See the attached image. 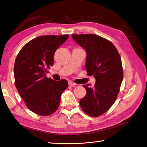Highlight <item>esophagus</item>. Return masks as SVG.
I'll return each mask as SVG.
<instances>
[{
	"mask_svg": "<svg viewBox=\"0 0 147 147\" xmlns=\"http://www.w3.org/2000/svg\"><path fill=\"white\" fill-rule=\"evenodd\" d=\"M69 85L70 86H76L77 84H76V83L72 82H69Z\"/></svg>",
	"mask_w": 147,
	"mask_h": 147,
	"instance_id": "obj_1",
	"label": "esophagus"
}]
</instances>
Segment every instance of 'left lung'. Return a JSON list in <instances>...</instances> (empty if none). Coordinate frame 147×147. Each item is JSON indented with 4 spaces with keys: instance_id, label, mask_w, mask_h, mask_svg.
I'll use <instances>...</instances> for the list:
<instances>
[{
    "instance_id": "left-lung-1",
    "label": "left lung",
    "mask_w": 147,
    "mask_h": 147,
    "mask_svg": "<svg viewBox=\"0 0 147 147\" xmlns=\"http://www.w3.org/2000/svg\"><path fill=\"white\" fill-rule=\"evenodd\" d=\"M75 41L86 51L85 67L93 75V87L83 85L86 94L80 101L82 110L92 117H98L109 109L116 101L123 79L121 58L108 39L94 34H72Z\"/></svg>"
}]
</instances>
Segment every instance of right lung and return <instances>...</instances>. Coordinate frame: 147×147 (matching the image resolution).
<instances>
[{
    "instance_id": "add662e5",
    "label": "right lung",
    "mask_w": 147,
    "mask_h": 147,
    "mask_svg": "<svg viewBox=\"0 0 147 147\" xmlns=\"http://www.w3.org/2000/svg\"><path fill=\"white\" fill-rule=\"evenodd\" d=\"M68 38L69 34L38 36L26 43L16 57V88L27 108L39 116H50L57 109L68 86L65 79L55 81L46 77L55 51Z\"/></svg>"
}]
</instances>
